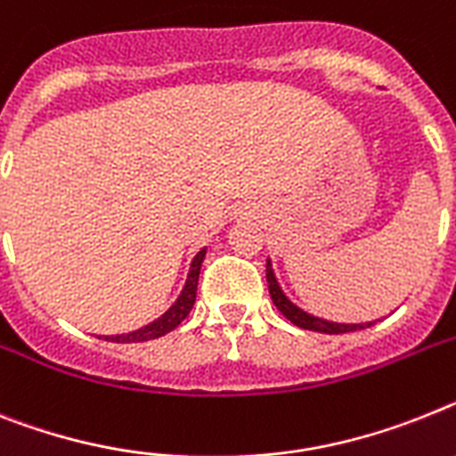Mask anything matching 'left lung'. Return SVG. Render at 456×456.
I'll return each instance as SVG.
<instances>
[{"instance_id": "obj_1", "label": "left lung", "mask_w": 456, "mask_h": 456, "mask_svg": "<svg viewBox=\"0 0 456 456\" xmlns=\"http://www.w3.org/2000/svg\"><path fill=\"white\" fill-rule=\"evenodd\" d=\"M266 282H269V294L271 299H273L275 308L282 313V315L289 320L292 324L301 329H308V331H320V334H347V331H357V329H366L370 324L376 322H359V324H346V322H331V320H324V317L311 315V313H305L304 308L289 301L285 292H282L281 282L275 278L273 264L271 259H266Z\"/></svg>"}]
</instances>
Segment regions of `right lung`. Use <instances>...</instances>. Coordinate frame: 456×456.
I'll list each match as a JSON object with an SVG mask.
<instances>
[{
    "label": "right lung",
    "instance_id": "right-lung-1",
    "mask_svg": "<svg viewBox=\"0 0 456 456\" xmlns=\"http://www.w3.org/2000/svg\"><path fill=\"white\" fill-rule=\"evenodd\" d=\"M206 257V248L194 255L192 264H190V271H187V281L183 285L178 299L169 305V311L162 313V315L152 320L151 324L136 329V331H129V334H118V336H104V340H113V343H143V340L159 338V336L174 331L178 324L190 315L194 301H197V285H199V273H201V264Z\"/></svg>",
    "mask_w": 456,
    "mask_h": 456
}]
</instances>
